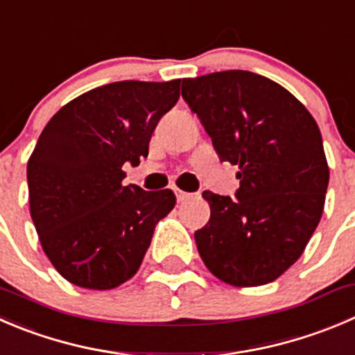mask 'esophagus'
<instances>
[{"label": "esophagus", "instance_id": "1", "mask_svg": "<svg viewBox=\"0 0 355 355\" xmlns=\"http://www.w3.org/2000/svg\"><path fill=\"white\" fill-rule=\"evenodd\" d=\"M175 196H177V201L178 202H184V201H187V199H191L192 194L180 191V189H175Z\"/></svg>", "mask_w": 355, "mask_h": 355}]
</instances>
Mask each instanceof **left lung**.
<instances>
[{
    "instance_id": "1",
    "label": "left lung",
    "mask_w": 355,
    "mask_h": 355,
    "mask_svg": "<svg viewBox=\"0 0 355 355\" xmlns=\"http://www.w3.org/2000/svg\"><path fill=\"white\" fill-rule=\"evenodd\" d=\"M220 159L237 164L239 189L202 192L211 216L196 230L205 265L223 283L260 286L300 258L314 234L329 170L311 112L277 83L250 71L182 81Z\"/></svg>"
}]
</instances>
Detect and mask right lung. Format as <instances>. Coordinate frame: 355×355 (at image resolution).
<instances>
[{"instance_id":"right-lung-1","label":"right lung","mask_w":355,"mask_h":355,"mask_svg":"<svg viewBox=\"0 0 355 355\" xmlns=\"http://www.w3.org/2000/svg\"><path fill=\"white\" fill-rule=\"evenodd\" d=\"M178 97L180 79L109 83L65 104L41 132L27 163L31 216L69 283L112 290L139 270L154 227L177 199L170 189L123 185V166L147 157Z\"/></svg>"}]
</instances>
